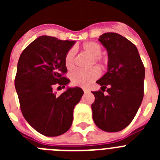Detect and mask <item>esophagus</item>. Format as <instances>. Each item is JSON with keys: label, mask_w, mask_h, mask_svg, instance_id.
<instances>
[{"label": "esophagus", "mask_w": 160, "mask_h": 160, "mask_svg": "<svg viewBox=\"0 0 160 160\" xmlns=\"http://www.w3.org/2000/svg\"><path fill=\"white\" fill-rule=\"evenodd\" d=\"M83 91H84V93H87V92H88V91H89V90H87V89H83Z\"/></svg>", "instance_id": "obj_1"}]
</instances>
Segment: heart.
Returning <instances> with one entry per match:
<instances>
[{
    "instance_id": "1",
    "label": "heart",
    "mask_w": 160,
    "mask_h": 160,
    "mask_svg": "<svg viewBox=\"0 0 160 160\" xmlns=\"http://www.w3.org/2000/svg\"><path fill=\"white\" fill-rule=\"evenodd\" d=\"M84 53L93 58L94 62H102V58L100 56L102 53V46L95 42H86L82 46ZM74 56L73 49H70L65 57V65L68 70H72L74 67ZM100 72L97 68H91L87 70H76L70 75L72 84L78 87H88L94 80L99 77Z\"/></svg>"
}]
</instances>
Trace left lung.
<instances>
[{
  "label": "left lung",
  "mask_w": 160,
  "mask_h": 160,
  "mask_svg": "<svg viewBox=\"0 0 160 160\" xmlns=\"http://www.w3.org/2000/svg\"><path fill=\"white\" fill-rule=\"evenodd\" d=\"M98 41L107 49L108 63L107 73L96 82L102 91L92 92L93 119L102 131L117 132L131 123L142 103L145 68L136 46L124 37L106 32Z\"/></svg>",
  "instance_id": "obj_1"
}]
</instances>
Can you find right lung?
<instances>
[{"instance_id":"right-lung-1","label":"right lung","mask_w":160,"mask_h":160,"mask_svg":"<svg viewBox=\"0 0 160 160\" xmlns=\"http://www.w3.org/2000/svg\"><path fill=\"white\" fill-rule=\"evenodd\" d=\"M75 42L38 37L18 60L15 88L22 114L32 128L46 136H58L70 129L73 109L84 93L79 87H68L59 96L53 92L54 85L65 88L70 82L62 77L67 72L65 57Z\"/></svg>"}]
</instances>
